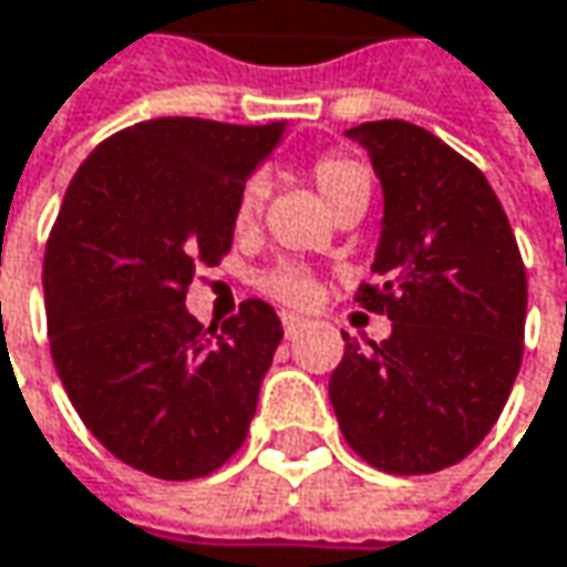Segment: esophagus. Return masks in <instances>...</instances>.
<instances>
[{
  "label": "esophagus",
  "mask_w": 567,
  "mask_h": 567,
  "mask_svg": "<svg viewBox=\"0 0 567 567\" xmlns=\"http://www.w3.org/2000/svg\"><path fill=\"white\" fill-rule=\"evenodd\" d=\"M305 324H308V321H305L301 315H295V311H282V328L288 338H295Z\"/></svg>",
  "instance_id": "esophagus-1"
}]
</instances>
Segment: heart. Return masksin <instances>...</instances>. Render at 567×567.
Instances as JSON below:
<instances>
[{
  "instance_id": "heart-1",
  "label": "heart",
  "mask_w": 567,
  "mask_h": 567,
  "mask_svg": "<svg viewBox=\"0 0 567 567\" xmlns=\"http://www.w3.org/2000/svg\"><path fill=\"white\" fill-rule=\"evenodd\" d=\"M311 179L321 193V199L328 203V209H334L338 203H344L348 196H358V193H371V176L368 171L344 157V154H324L321 161H315L311 167ZM262 206H266V179H249L236 199V229L239 233H249L259 216H262ZM262 291H269L272 298H279L285 305H311L318 301L321 295V282L311 269L305 266H276L272 272H266L262 279Z\"/></svg>"
}]
</instances>
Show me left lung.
I'll list each match as a JSON object with an SVG mask.
<instances>
[{"label": "left lung", "instance_id": "left-lung-1", "mask_svg": "<svg viewBox=\"0 0 567 567\" xmlns=\"http://www.w3.org/2000/svg\"><path fill=\"white\" fill-rule=\"evenodd\" d=\"M381 179L378 285L358 301L388 315V341L344 358L328 396L348 446L394 476L466 460L509 400L525 338V266L489 179L406 121L348 131Z\"/></svg>", "mask_w": 567, "mask_h": 567}]
</instances>
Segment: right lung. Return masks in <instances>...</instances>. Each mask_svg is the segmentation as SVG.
<instances>
[{"mask_svg": "<svg viewBox=\"0 0 567 567\" xmlns=\"http://www.w3.org/2000/svg\"><path fill=\"white\" fill-rule=\"evenodd\" d=\"M282 134V121L134 124L91 151L58 209L42 272L58 378L84 426L147 476H209L256 416L276 308L249 298L216 334L186 288L229 252L236 199Z\"/></svg>", "mask_w": 567, "mask_h": 567, "instance_id": "right-lung-1", "label": "right lung"}]
</instances>
